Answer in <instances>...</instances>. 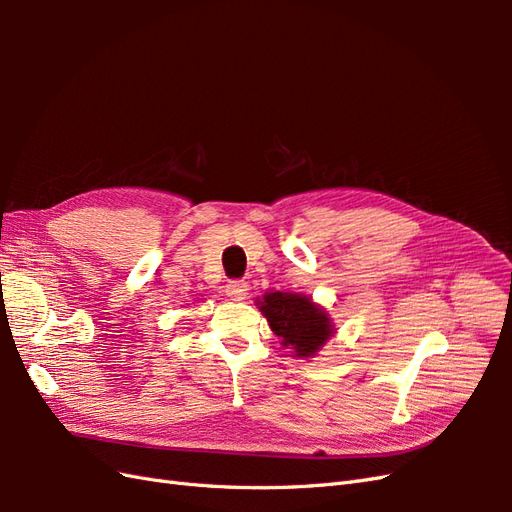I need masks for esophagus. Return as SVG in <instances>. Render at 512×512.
<instances>
[{
  "instance_id": "1",
  "label": "esophagus",
  "mask_w": 512,
  "mask_h": 512,
  "mask_svg": "<svg viewBox=\"0 0 512 512\" xmlns=\"http://www.w3.org/2000/svg\"><path fill=\"white\" fill-rule=\"evenodd\" d=\"M247 290H250V286H247V282H243V280L230 282L226 286V294H228L232 301H245L247 299Z\"/></svg>"
}]
</instances>
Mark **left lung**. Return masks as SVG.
Wrapping results in <instances>:
<instances>
[{
  "instance_id": "obj_1",
  "label": "left lung",
  "mask_w": 512,
  "mask_h": 512,
  "mask_svg": "<svg viewBox=\"0 0 512 512\" xmlns=\"http://www.w3.org/2000/svg\"><path fill=\"white\" fill-rule=\"evenodd\" d=\"M256 305L271 331L280 337V344L299 359H314L337 333L327 309L309 294L271 290L262 294V299L258 297Z\"/></svg>"
}]
</instances>
